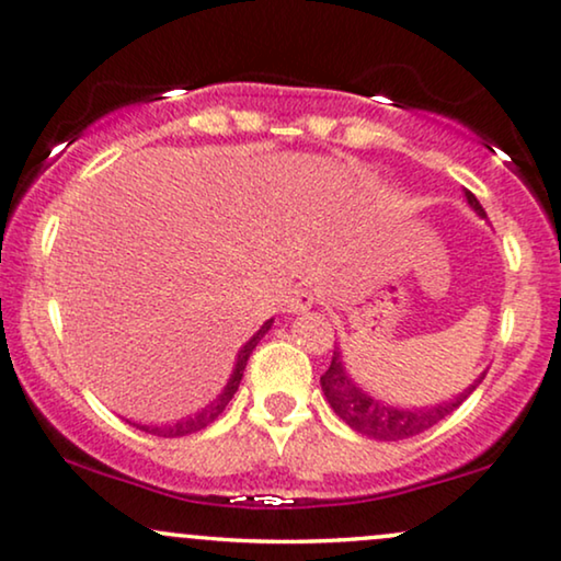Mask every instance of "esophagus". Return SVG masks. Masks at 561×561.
Wrapping results in <instances>:
<instances>
[{
	"instance_id": "obj_1",
	"label": "esophagus",
	"mask_w": 561,
	"mask_h": 561,
	"mask_svg": "<svg viewBox=\"0 0 561 561\" xmlns=\"http://www.w3.org/2000/svg\"><path fill=\"white\" fill-rule=\"evenodd\" d=\"M313 302H316V295L310 293L308 287H293L287 293L285 308H287V313H305V310L313 308Z\"/></svg>"
}]
</instances>
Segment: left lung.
<instances>
[{
    "instance_id": "1",
    "label": "left lung",
    "mask_w": 561,
    "mask_h": 561,
    "mask_svg": "<svg viewBox=\"0 0 561 561\" xmlns=\"http://www.w3.org/2000/svg\"><path fill=\"white\" fill-rule=\"evenodd\" d=\"M466 198H469L471 209L477 211L479 217H486L484 207H481L479 198L473 196L471 191H466ZM484 375L486 373H481L463 393H458L456 399L448 403H437V407H422V409H399L363 391V388L350 378V373H346V367L342 363V352H339L336 346V350H333L329 370L321 375V388H323V396L331 403V409L336 411L339 420H344L354 432H359V435H367L373 439H382V443H396V439L414 437L420 435V432H427L430 427H435L437 422H443L445 416L453 414L460 403L477 391V386L484 380Z\"/></svg>"
}]
</instances>
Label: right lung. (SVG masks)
<instances>
[{
    "instance_id": "obj_1",
    "label": "right lung",
    "mask_w": 561,
    "mask_h": 561,
    "mask_svg": "<svg viewBox=\"0 0 561 561\" xmlns=\"http://www.w3.org/2000/svg\"><path fill=\"white\" fill-rule=\"evenodd\" d=\"M272 323L274 321H266L264 325H261V329L253 333L251 339H248L243 350L238 352L236 367H232V375H230L228 386H225V391L219 393L215 401H209L202 411H196V414H191V416H186V420H181V422H173V424H137V422H131L134 427L141 430V432H147V435H158V437H183V435H191V432H198V430L209 427V424L215 422L219 414H222L225 407H228L232 396H236L240 380H243V370H245V365H248V357H251L253 350H256V344L261 342V339H264V333L272 329Z\"/></svg>"
}]
</instances>
